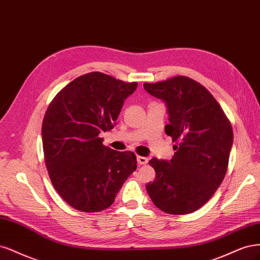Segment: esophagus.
<instances>
[{"mask_svg": "<svg viewBox=\"0 0 260 260\" xmlns=\"http://www.w3.org/2000/svg\"><path fill=\"white\" fill-rule=\"evenodd\" d=\"M148 157H146V156H140V155H137V162H138V164H140V165H145V164H147L148 163Z\"/></svg>", "mask_w": 260, "mask_h": 260, "instance_id": "obj_1", "label": "esophagus"}]
</instances>
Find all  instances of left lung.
<instances>
[{"label":"left lung","instance_id":"left-lung-1","mask_svg":"<svg viewBox=\"0 0 260 260\" xmlns=\"http://www.w3.org/2000/svg\"><path fill=\"white\" fill-rule=\"evenodd\" d=\"M144 87L165 103L170 121L165 133L176 142L171 161H149L156 176L146 186L148 194L165 213H192L213 197L224 178L232 126L213 95L190 78L178 75Z\"/></svg>","mask_w":260,"mask_h":260}]
</instances>
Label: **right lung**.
<instances>
[{
    "instance_id": "obj_1",
    "label": "right lung",
    "mask_w": 260,
    "mask_h": 260,
    "mask_svg": "<svg viewBox=\"0 0 260 260\" xmlns=\"http://www.w3.org/2000/svg\"><path fill=\"white\" fill-rule=\"evenodd\" d=\"M137 85L89 72L63 87L47 108L42 124L46 169L56 191L78 211L108 208L137 169L135 154L105 147L99 137L114 127Z\"/></svg>"
}]
</instances>
